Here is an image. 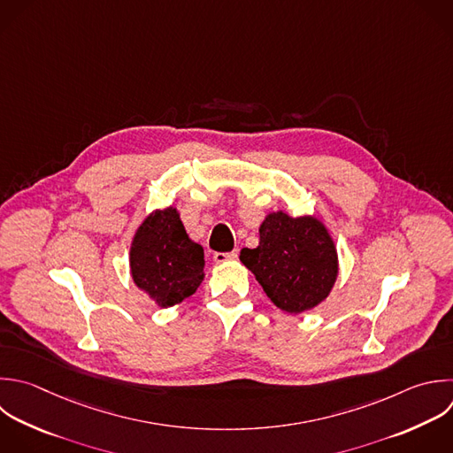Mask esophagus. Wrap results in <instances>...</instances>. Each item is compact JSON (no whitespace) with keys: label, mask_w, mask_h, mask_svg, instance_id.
<instances>
[{"label":"esophagus","mask_w":453,"mask_h":453,"mask_svg":"<svg viewBox=\"0 0 453 453\" xmlns=\"http://www.w3.org/2000/svg\"><path fill=\"white\" fill-rule=\"evenodd\" d=\"M239 257V250H234L230 253H214V262L218 264H223V262H228V260H235Z\"/></svg>","instance_id":"obj_1"}]
</instances>
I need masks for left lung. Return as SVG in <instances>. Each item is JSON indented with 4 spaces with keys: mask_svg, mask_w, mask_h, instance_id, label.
I'll return each mask as SVG.
<instances>
[{
    "mask_svg": "<svg viewBox=\"0 0 453 453\" xmlns=\"http://www.w3.org/2000/svg\"><path fill=\"white\" fill-rule=\"evenodd\" d=\"M241 262L267 297L288 313L317 306L331 292L338 258L326 226L315 218L273 212L260 225L255 250L242 248Z\"/></svg>",
    "mask_w": 453,
    "mask_h": 453,
    "instance_id": "left-lung-1",
    "label": "left lung"
}]
</instances>
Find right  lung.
I'll return each mask as SVG.
<instances>
[{
	"label": "right lung",
	"mask_w": 453,
	"mask_h": 453,
	"mask_svg": "<svg viewBox=\"0 0 453 453\" xmlns=\"http://www.w3.org/2000/svg\"><path fill=\"white\" fill-rule=\"evenodd\" d=\"M203 265V248L188 237L177 209L156 211L138 228L131 246L133 280L159 306L195 294Z\"/></svg>",
	"instance_id": "obj_1"
}]
</instances>
